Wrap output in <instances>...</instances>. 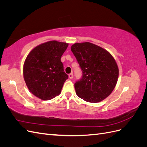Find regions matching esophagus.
I'll list each match as a JSON object with an SVG mask.
<instances>
[{
    "instance_id": "34e87169",
    "label": "esophagus",
    "mask_w": 147,
    "mask_h": 147,
    "mask_svg": "<svg viewBox=\"0 0 147 147\" xmlns=\"http://www.w3.org/2000/svg\"><path fill=\"white\" fill-rule=\"evenodd\" d=\"M69 78H70V79H72V78H73V77H74V75H73V74H72V73L70 74L69 75Z\"/></svg>"
}]
</instances>
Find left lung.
<instances>
[{"mask_svg": "<svg viewBox=\"0 0 147 147\" xmlns=\"http://www.w3.org/2000/svg\"><path fill=\"white\" fill-rule=\"evenodd\" d=\"M71 51L83 70L75 83L77 95L88 102L97 103L107 97L116 86L119 69L110 53L90 42L75 43Z\"/></svg>", "mask_w": 147, "mask_h": 147, "instance_id": "obj_1", "label": "left lung"}]
</instances>
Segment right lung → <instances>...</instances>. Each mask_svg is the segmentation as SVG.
<instances>
[{
    "label": "right lung",
    "mask_w": 147,
    "mask_h": 147,
    "mask_svg": "<svg viewBox=\"0 0 147 147\" xmlns=\"http://www.w3.org/2000/svg\"><path fill=\"white\" fill-rule=\"evenodd\" d=\"M68 43L51 40L40 44L30 51L23 65L26 86L35 96L43 100L61 94L68 75L61 61Z\"/></svg>",
    "instance_id": "right-lung-1"
}]
</instances>
